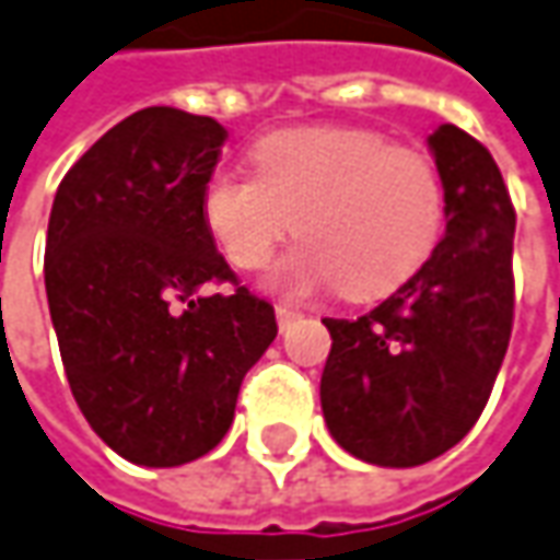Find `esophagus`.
Masks as SVG:
<instances>
[{"label": "esophagus", "instance_id": "obj_1", "mask_svg": "<svg viewBox=\"0 0 560 560\" xmlns=\"http://www.w3.org/2000/svg\"><path fill=\"white\" fill-rule=\"evenodd\" d=\"M302 317V311L299 307H289V305H277V324H280V329H287L292 320H299Z\"/></svg>", "mask_w": 560, "mask_h": 560}]
</instances>
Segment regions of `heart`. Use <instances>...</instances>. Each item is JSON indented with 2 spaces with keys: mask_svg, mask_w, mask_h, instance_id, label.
Returning <instances> with one entry per match:
<instances>
[{
  "mask_svg": "<svg viewBox=\"0 0 560 560\" xmlns=\"http://www.w3.org/2000/svg\"><path fill=\"white\" fill-rule=\"evenodd\" d=\"M258 175L219 168L202 219L240 271H258L292 231L305 236L268 273L283 295L339 287L376 299L429 261L446 228V184L429 153L345 126L283 129L255 141Z\"/></svg>",
  "mask_w": 560,
  "mask_h": 560,
  "instance_id": "1",
  "label": "heart"
}]
</instances>
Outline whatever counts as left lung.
I'll use <instances>...</instances> for the list:
<instances>
[{
	"label": "left lung",
	"instance_id": "left-lung-1",
	"mask_svg": "<svg viewBox=\"0 0 560 560\" xmlns=\"http://www.w3.org/2000/svg\"><path fill=\"white\" fill-rule=\"evenodd\" d=\"M446 234L429 261L358 320L324 317L329 434L363 463L412 468L456 446L490 400L515 320V206L478 138H429Z\"/></svg>",
	"mask_w": 560,
	"mask_h": 560
}]
</instances>
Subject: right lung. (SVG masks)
I'll use <instances>...</instances> for the list:
<instances>
[{
    "mask_svg": "<svg viewBox=\"0 0 560 560\" xmlns=\"http://www.w3.org/2000/svg\"><path fill=\"white\" fill-rule=\"evenodd\" d=\"M228 131L144 107L58 184L45 292L79 410L122 459L194 463L234 422L243 376L277 336L273 305L240 287L202 219ZM231 282V293L205 292Z\"/></svg>",
    "mask_w": 560,
    "mask_h": 560,
    "instance_id": "right-lung-1",
    "label": "right lung"
}]
</instances>
